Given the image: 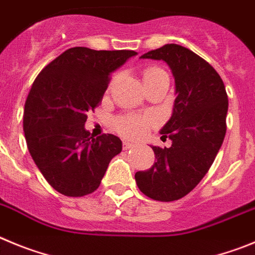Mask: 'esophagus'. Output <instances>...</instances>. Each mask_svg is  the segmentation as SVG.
<instances>
[{
	"mask_svg": "<svg viewBox=\"0 0 255 255\" xmlns=\"http://www.w3.org/2000/svg\"><path fill=\"white\" fill-rule=\"evenodd\" d=\"M134 147V143H132V142L129 141H125L123 142V150H129V148Z\"/></svg>",
	"mask_w": 255,
	"mask_h": 255,
	"instance_id": "esophagus-1",
	"label": "esophagus"
}]
</instances>
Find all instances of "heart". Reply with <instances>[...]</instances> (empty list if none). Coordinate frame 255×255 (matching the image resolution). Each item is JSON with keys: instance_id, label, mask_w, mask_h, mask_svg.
I'll list each match as a JSON object with an SVG mask.
<instances>
[{"instance_id": "1", "label": "heart", "mask_w": 255, "mask_h": 255, "mask_svg": "<svg viewBox=\"0 0 255 255\" xmlns=\"http://www.w3.org/2000/svg\"><path fill=\"white\" fill-rule=\"evenodd\" d=\"M160 72H164V71L156 67L147 68L143 72V79H147V77L153 76V75ZM116 127L125 136L139 137L147 132L148 127H150V121L147 118H144V117L129 114V116L119 117L116 121Z\"/></svg>"}]
</instances>
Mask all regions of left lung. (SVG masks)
Masks as SVG:
<instances>
[{
    "mask_svg": "<svg viewBox=\"0 0 255 255\" xmlns=\"http://www.w3.org/2000/svg\"><path fill=\"white\" fill-rule=\"evenodd\" d=\"M139 58L164 61L175 80L173 114L160 133L170 147L152 146L155 162L134 179L144 196L171 202L187 196L210 170L226 133L229 100L212 66L188 48L165 44Z\"/></svg>",
    "mask_w": 255,
    "mask_h": 255,
    "instance_id": "8db88e82",
    "label": "left lung"
}]
</instances>
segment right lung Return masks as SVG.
I'll return each instance as SVG.
<instances>
[{"label":"right lung","instance_id":"right-lung-1","mask_svg":"<svg viewBox=\"0 0 255 255\" xmlns=\"http://www.w3.org/2000/svg\"><path fill=\"white\" fill-rule=\"evenodd\" d=\"M134 50L70 48L45 66L25 102L24 132L34 162L57 192L93 193L122 141L114 134L94 138L85 129L89 112L102 103L111 73Z\"/></svg>","mask_w":255,"mask_h":255}]
</instances>
